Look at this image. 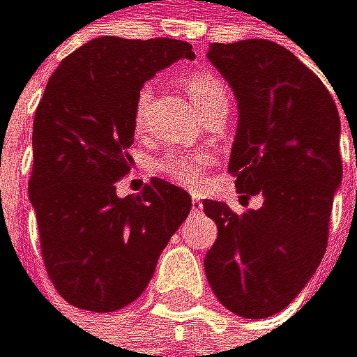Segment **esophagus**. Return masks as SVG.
Returning a JSON list of instances; mask_svg holds the SVG:
<instances>
[{
  "instance_id": "34e87169",
  "label": "esophagus",
  "mask_w": 357,
  "mask_h": 357,
  "mask_svg": "<svg viewBox=\"0 0 357 357\" xmlns=\"http://www.w3.org/2000/svg\"><path fill=\"white\" fill-rule=\"evenodd\" d=\"M190 202H193V211H202V199L197 195L190 197Z\"/></svg>"
}]
</instances>
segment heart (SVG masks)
I'll list each match as a JSON object with an SVG mask.
<instances>
[{"mask_svg":"<svg viewBox=\"0 0 357 357\" xmlns=\"http://www.w3.org/2000/svg\"><path fill=\"white\" fill-rule=\"evenodd\" d=\"M186 91L193 105L199 112L215 107L219 102H228V91L224 81L213 72H195L186 78ZM153 98V87L142 85L138 96H135L133 107V123L135 127H142L144 114ZM215 164V155L211 151H167L153 160V171L177 186L197 188L204 184V177L208 169Z\"/></svg>","mask_w":357,"mask_h":357,"instance_id":"obj_1","label":"heart"}]
</instances>
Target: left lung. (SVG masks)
Returning a JSON list of instances; mask_svg holds the SVG:
<instances>
[{
	"instance_id": "8db88e82",
	"label": "left lung",
	"mask_w": 357,
	"mask_h": 357,
	"mask_svg": "<svg viewBox=\"0 0 357 357\" xmlns=\"http://www.w3.org/2000/svg\"><path fill=\"white\" fill-rule=\"evenodd\" d=\"M208 59L239 109L228 171L243 199L261 195L263 204L237 215L224 202H204L217 224L204 270L232 314L270 318L301 294L327 250L342 182L338 107L323 81L274 41L211 43Z\"/></svg>"
}]
</instances>
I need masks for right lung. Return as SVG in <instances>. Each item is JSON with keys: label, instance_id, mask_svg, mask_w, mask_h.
<instances>
[{"label": "right lung", "instance_id": "1", "mask_svg": "<svg viewBox=\"0 0 357 357\" xmlns=\"http://www.w3.org/2000/svg\"><path fill=\"white\" fill-rule=\"evenodd\" d=\"M193 47L175 39L98 37L50 76L32 127L28 195L59 294L78 310L116 312L138 298L160 252L190 213L184 188L153 177L118 197L131 171L140 87Z\"/></svg>", "mask_w": 357, "mask_h": 357}]
</instances>
